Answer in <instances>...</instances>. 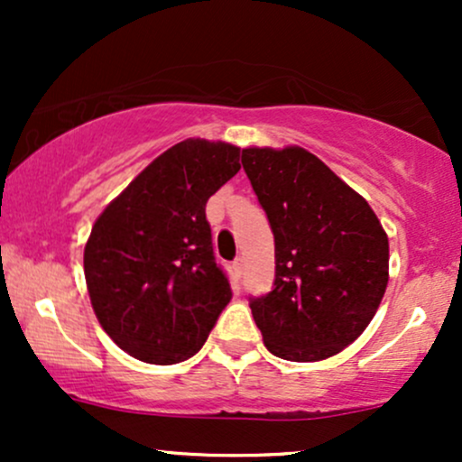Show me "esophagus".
<instances>
[{"mask_svg": "<svg viewBox=\"0 0 462 462\" xmlns=\"http://www.w3.org/2000/svg\"><path fill=\"white\" fill-rule=\"evenodd\" d=\"M232 269H235V273L238 275V278H241V275H243V272H245V261H243V258H241V256H238V258H236V261H235V263H232Z\"/></svg>", "mask_w": 462, "mask_h": 462, "instance_id": "1", "label": "esophagus"}]
</instances>
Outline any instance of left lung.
<instances>
[{"mask_svg": "<svg viewBox=\"0 0 462 462\" xmlns=\"http://www.w3.org/2000/svg\"><path fill=\"white\" fill-rule=\"evenodd\" d=\"M275 243V280L249 298L273 356H334L374 319L389 282V238L371 206L301 147L241 153Z\"/></svg>", "mask_w": 462, "mask_h": 462, "instance_id": "obj_1", "label": "left lung"}]
</instances>
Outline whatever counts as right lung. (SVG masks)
Listing matches in <instances>:
<instances>
[{"mask_svg": "<svg viewBox=\"0 0 462 462\" xmlns=\"http://www.w3.org/2000/svg\"><path fill=\"white\" fill-rule=\"evenodd\" d=\"M238 147L187 139L153 161L95 221L84 275L95 315L130 356L198 354L232 300L206 201L236 176Z\"/></svg>", "mask_w": 462, "mask_h": 462, "instance_id": "1", "label": "right lung"}]
</instances>
